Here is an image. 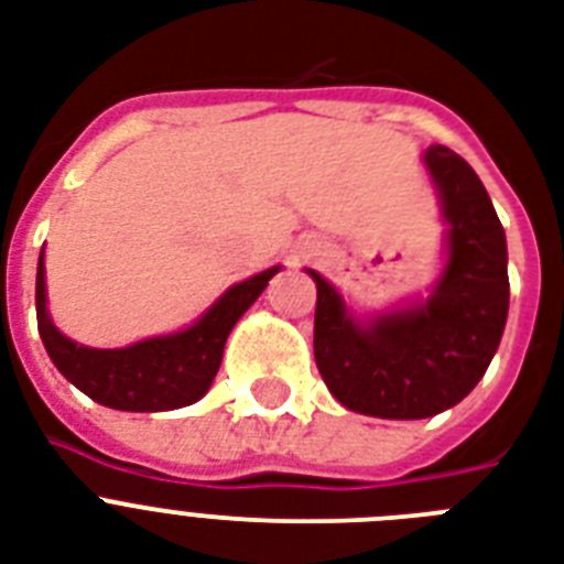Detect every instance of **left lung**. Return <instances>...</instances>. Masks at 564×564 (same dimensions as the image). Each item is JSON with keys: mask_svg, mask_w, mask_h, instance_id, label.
Returning <instances> with one entry per match:
<instances>
[{"mask_svg": "<svg viewBox=\"0 0 564 564\" xmlns=\"http://www.w3.org/2000/svg\"><path fill=\"white\" fill-rule=\"evenodd\" d=\"M445 230V265L427 299L357 316L316 281L313 351L336 401L375 419H430L480 383L509 313L507 234L477 172L445 145L421 154Z\"/></svg>", "mask_w": 564, "mask_h": 564, "instance_id": "8db88e82", "label": "left lung"}]
</instances>
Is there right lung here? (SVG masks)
I'll use <instances>...</instances> for the list:
<instances>
[{
	"mask_svg": "<svg viewBox=\"0 0 564 564\" xmlns=\"http://www.w3.org/2000/svg\"><path fill=\"white\" fill-rule=\"evenodd\" d=\"M281 265L234 283L184 330L152 336L128 348L78 345L55 327L46 307V263L37 260V330L55 369L101 406L126 412H163L189 406L207 394L221 366L230 330Z\"/></svg>",
	"mask_w": 564,
	"mask_h": 564,
	"instance_id": "add662e5",
	"label": "right lung"
}]
</instances>
